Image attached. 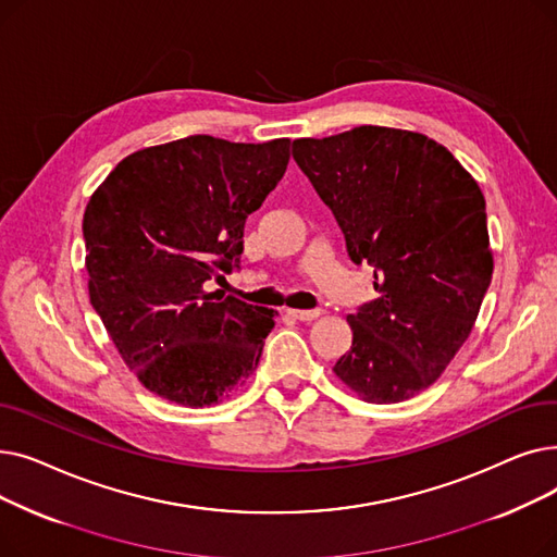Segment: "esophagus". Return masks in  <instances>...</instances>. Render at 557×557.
Instances as JSON below:
<instances>
[{
    "instance_id": "1",
    "label": "esophagus",
    "mask_w": 557,
    "mask_h": 557,
    "mask_svg": "<svg viewBox=\"0 0 557 557\" xmlns=\"http://www.w3.org/2000/svg\"><path fill=\"white\" fill-rule=\"evenodd\" d=\"M288 313L294 315L296 320H302V323H311V320H315L323 311H320V309H290Z\"/></svg>"
}]
</instances>
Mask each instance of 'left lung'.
I'll return each instance as SVG.
<instances>
[{
  "instance_id": "obj_1",
  "label": "left lung",
  "mask_w": 557,
  "mask_h": 557,
  "mask_svg": "<svg viewBox=\"0 0 557 557\" xmlns=\"http://www.w3.org/2000/svg\"><path fill=\"white\" fill-rule=\"evenodd\" d=\"M294 160L332 210L349 259L374 271L379 296L347 315L352 347L336 376L366 401L413 397L456 357L487 294L481 187L443 144L384 126L296 139Z\"/></svg>"
}]
</instances>
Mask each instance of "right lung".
<instances>
[{"mask_svg":"<svg viewBox=\"0 0 557 557\" xmlns=\"http://www.w3.org/2000/svg\"><path fill=\"white\" fill-rule=\"evenodd\" d=\"M288 158L286 137L189 135L124 158L87 202L90 302L151 393L202 408L255 372L275 311L208 288L239 269L246 219Z\"/></svg>","mask_w":557,"mask_h":557,"instance_id":"right-lung-1","label":"right lung"}]
</instances>
